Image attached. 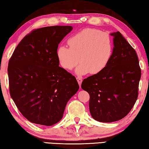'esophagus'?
Wrapping results in <instances>:
<instances>
[{
    "mask_svg": "<svg viewBox=\"0 0 149 149\" xmlns=\"http://www.w3.org/2000/svg\"><path fill=\"white\" fill-rule=\"evenodd\" d=\"M76 79H77V82H78V84H79V86H81V81H82V78L81 77H76Z\"/></svg>",
    "mask_w": 149,
    "mask_h": 149,
    "instance_id": "esophagus-1",
    "label": "esophagus"
}]
</instances>
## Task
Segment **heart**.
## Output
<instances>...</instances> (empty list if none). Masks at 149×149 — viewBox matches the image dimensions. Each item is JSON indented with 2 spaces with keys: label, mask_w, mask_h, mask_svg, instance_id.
I'll return each mask as SVG.
<instances>
[{
  "label": "heart",
  "mask_w": 149,
  "mask_h": 149,
  "mask_svg": "<svg viewBox=\"0 0 149 149\" xmlns=\"http://www.w3.org/2000/svg\"><path fill=\"white\" fill-rule=\"evenodd\" d=\"M70 47L59 45L56 55L63 68L71 70L79 61L80 63L75 69L78 75L91 72L97 74L103 70L112 57L113 44L110 35L93 29H86L70 37Z\"/></svg>",
  "instance_id": "1"
}]
</instances>
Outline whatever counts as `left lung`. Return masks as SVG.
I'll use <instances>...</instances> for the list:
<instances>
[{
	"mask_svg": "<svg viewBox=\"0 0 149 149\" xmlns=\"http://www.w3.org/2000/svg\"><path fill=\"white\" fill-rule=\"evenodd\" d=\"M113 52L102 70L84 79L81 87L90 94L89 108L94 120L102 123L119 120L134 106L141 77L139 58L119 31L112 33Z\"/></svg>",
	"mask_w": 149,
	"mask_h": 149,
	"instance_id": "obj_1",
	"label": "left lung"
}]
</instances>
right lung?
I'll return each instance as SVG.
<instances>
[{
    "label": "right lung",
    "mask_w": 149,
    "mask_h": 149,
    "mask_svg": "<svg viewBox=\"0 0 149 149\" xmlns=\"http://www.w3.org/2000/svg\"><path fill=\"white\" fill-rule=\"evenodd\" d=\"M72 26L35 29L15 48L8 66L10 96L31 123L52 126L79 90L75 77L59 66L56 51Z\"/></svg>",
    "instance_id": "right-lung-1"
}]
</instances>
